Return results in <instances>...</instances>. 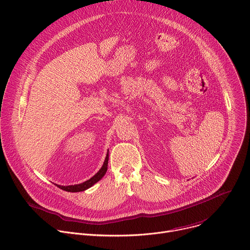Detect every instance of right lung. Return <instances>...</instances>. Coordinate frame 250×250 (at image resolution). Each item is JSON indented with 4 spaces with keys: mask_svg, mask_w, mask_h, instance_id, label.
<instances>
[{
    "mask_svg": "<svg viewBox=\"0 0 250 250\" xmlns=\"http://www.w3.org/2000/svg\"><path fill=\"white\" fill-rule=\"evenodd\" d=\"M108 162H109V152H106V156L104 158L103 166L101 167V169L92 178H90L89 180H87V181H85L83 183H80V184H76V185H69V186H61V185H57V184H55V185H57V187H59L60 189L64 190L66 192L75 193V192L85 191V190L91 188L94 184H96L98 181H100L102 178L104 176L106 170H108Z\"/></svg>",
    "mask_w": 250,
    "mask_h": 250,
    "instance_id": "add662e5",
    "label": "right lung"
}]
</instances>
